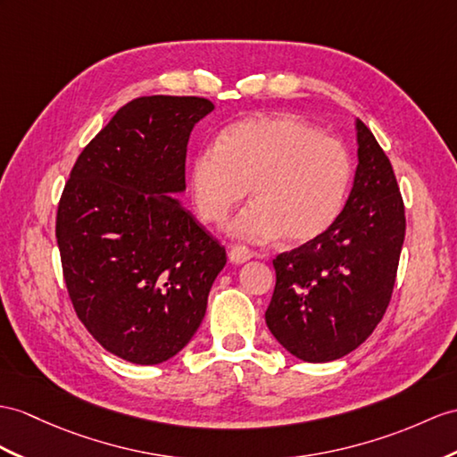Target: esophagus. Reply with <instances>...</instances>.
<instances>
[{
	"label": "esophagus",
	"mask_w": 457,
	"mask_h": 457,
	"mask_svg": "<svg viewBox=\"0 0 457 457\" xmlns=\"http://www.w3.org/2000/svg\"><path fill=\"white\" fill-rule=\"evenodd\" d=\"M252 258V250L244 246V244H235V246H230L228 250V260L232 263H244Z\"/></svg>",
	"instance_id": "obj_1"
}]
</instances>
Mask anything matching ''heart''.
<instances>
[{
	"mask_svg": "<svg viewBox=\"0 0 457 457\" xmlns=\"http://www.w3.org/2000/svg\"><path fill=\"white\" fill-rule=\"evenodd\" d=\"M351 176L341 141L295 116H270L238 121L219 143L199 147L187 190L199 219L222 222L250 187L253 202L232 219L230 235L306 244L337 220Z\"/></svg>",
	"mask_w": 457,
	"mask_h": 457,
	"instance_id": "obj_1",
	"label": "heart"
}]
</instances>
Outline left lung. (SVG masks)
<instances>
[{"instance_id":"8db88e82","label":"left lung","mask_w":457,"mask_h":457,"mask_svg":"<svg viewBox=\"0 0 457 457\" xmlns=\"http://www.w3.org/2000/svg\"><path fill=\"white\" fill-rule=\"evenodd\" d=\"M359 166L337 220L273 260L267 328L306 362L345 357L370 337L392 300L405 207L387 154L357 120Z\"/></svg>"}]
</instances>
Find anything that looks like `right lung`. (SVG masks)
Wrapping results in <instances>:
<instances>
[{
  "instance_id": "add662e5",
  "label": "right lung",
  "mask_w": 457,
  "mask_h": 457,
  "mask_svg": "<svg viewBox=\"0 0 457 457\" xmlns=\"http://www.w3.org/2000/svg\"><path fill=\"white\" fill-rule=\"evenodd\" d=\"M213 110L202 96H139L77 157L58 204L63 281L77 318L103 347L136 364L182 351L227 263L220 242L176 202L186 149Z\"/></svg>"
}]
</instances>
